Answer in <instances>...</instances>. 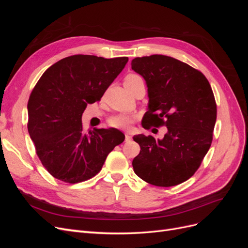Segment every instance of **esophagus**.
Instances as JSON below:
<instances>
[{
    "label": "esophagus",
    "instance_id": "34e87169",
    "mask_svg": "<svg viewBox=\"0 0 248 248\" xmlns=\"http://www.w3.org/2000/svg\"><path fill=\"white\" fill-rule=\"evenodd\" d=\"M131 140V134L129 132H126L125 133V140Z\"/></svg>",
    "mask_w": 248,
    "mask_h": 248
}]
</instances>
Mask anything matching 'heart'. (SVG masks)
I'll use <instances>...</instances> for the list:
<instances>
[{
    "label": "heart",
    "mask_w": 248,
    "mask_h": 248,
    "mask_svg": "<svg viewBox=\"0 0 248 248\" xmlns=\"http://www.w3.org/2000/svg\"><path fill=\"white\" fill-rule=\"evenodd\" d=\"M137 80H142L141 78L138 76V74H129V76H127L125 78V82H132ZM133 121L134 117L132 115L122 112V114H118L109 118L108 124L111 127H116V128H128Z\"/></svg>",
    "instance_id": "heart-1"
}]
</instances>
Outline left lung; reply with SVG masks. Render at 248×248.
Masks as SVG:
<instances>
[{"instance_id":"1","label":"left lung","mask_w":248,"mask_h":248,"mask_svg":"<svg viewBox=\"0 0 248 248\" xmlns=\"http://www.w3.org/2000/svg\"><path fill=\"white\" fill-rule=\"evenodd\" d=\"M131 68L148 87L142 127L168 128L162 140L133 137L140 147L132 161L133 170L155 186L183 183L198 170L211 146L217 112L211 86L201 71L168 56L136 58Z\"/></svg>"}]
</instances>
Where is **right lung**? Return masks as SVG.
<instances>
[{
  "instance_id": "add662e5",
  "label": "right lung",
  "mask_w": 248,
  "mask_h": 248,
  "mask_svg": "<svg viewBox=\"0 0 248 248\" xmlns=\"http://www.w3.org/2000/svg\"><path fill=\"white\" fill-rule=\"evenodd\" d=\"M127 62V57L74 55L51 65L37 81L28 102V131L52 177L70 184L91 179L124 141L116 128L85 132L81 116L89 103L101 99Z\"/></svg>"
}]
</instances>
